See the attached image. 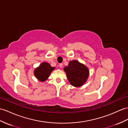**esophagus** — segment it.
<instances>
[{"label":"esophagus","instance_id":"obj_1","mask_svg":"<svg viewBox=\"0 0 128 128\" xmlns=\"http://www.w3.org/2000/svg\"><path fill=\"white\" fill-rule=\"evenodd\" d=\"M59 67H60V68H62V67H63V64H59Z\"/></svg>","mask_w":128,"mask_h":128}]
</instances>
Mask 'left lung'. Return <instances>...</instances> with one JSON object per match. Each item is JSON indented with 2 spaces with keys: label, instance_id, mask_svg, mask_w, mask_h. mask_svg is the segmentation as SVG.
Wrapping results in <instances>:
<instances>
[{
  "label": "left lung",
  "instance_id": "obj_1",
  "mask_svg": "<svg viewBox=\"0 0 128 128\" xmlns=\"http://www.w3.org/2000/svg\"><path fill=\"white\" fill-rule=\"evenodd\" d=\"M64 70L68 82L76 88L82 86L86 82L90 74L88 68L77 60L70 61Z\"/></svg>",
  "mask_w": 128,
  "mask_h": 128
}]
</instances>
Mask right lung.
<instances>
[{"mask_svg": "<svg viewBox=\"0 0 128 128\" xmlns=\"http://www.w3.org/2000/svg\"><path fill=\"white\" fill-rule=\"evenodd\" d=\"M55 69L48 62H43L34 70V76L40 82H44L48 79L50 74Z\"/></svg>", "mask_w": 128, "mask_h": 128, "instance_id": "1", "label": "right lung"}]
</instances>
